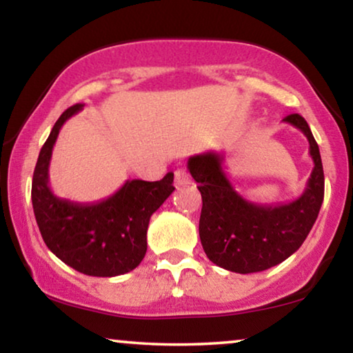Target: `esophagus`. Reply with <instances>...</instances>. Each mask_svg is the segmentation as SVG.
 Masks as SVG:
<instances>
[{"label": "esophagus", "mask_w": 353, "mask_h": 353, "mask_svg": "<svg viewBox=\"0 0 353 353\" xmlns=\"http://www.w3.org/2000/svg\"><path fill=\"white\" fill-rule=\"evenodd\" d=\"M190 183H191V178H190V175H188V172L185 170V168H178V170H175V185H176V188L188 186Z\"/></svg>", "instance_id": "obj_1"}]
</instances>
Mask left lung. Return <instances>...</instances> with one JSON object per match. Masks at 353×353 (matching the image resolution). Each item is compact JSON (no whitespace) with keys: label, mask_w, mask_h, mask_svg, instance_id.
<instances>
[{"label":"left lung","mask_w":353,"mask_h":353,"mask_svg":"<svg viewBox=\"0 0 353 353\" xmlns=\"http://www.w3.org/2000/svg\"><path fill=\"white\" fill-rule=\"evenodd\" d=\"M284 122L301 130L310 144L312 175L296 201L262 205L244 199L223 170V152L188 159V170L202 196L199 236L210 262L234 273H257L281 263L301 248L325 197V173L318 144L305 119L291 114Z\"/></svg>","instance_id":"left-lung-1"}]
</instances>
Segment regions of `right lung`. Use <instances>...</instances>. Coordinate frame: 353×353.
Here are the masks:
<instances>
[{
  "mask_svg": "<svg viewBox=\"0 0 353 353\" xmlns=\"http://www.w3.org/2000/svg\"><path fill=\"white\" fill-rule=\"evenodd\" d=\"M75 104L62 112L38 156L32 204L48 249L88 276H119L141 263L148 250L149 219L175 191L173 173L161 181H127L108 199L83 204L57 197L50 188V161L65 120L80 112Z\"/></svg>",
  "mask_w": 353,
  "mask_h": 353,
  "instance_id": "obj_1",
  "label": "right lung"
}]
</instances>
